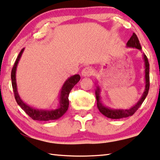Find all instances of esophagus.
Masks as SVG:
<instances>
[{"mask_svg": "<svg viewBox=\"0 0 160 160\" xmlns=\"http://www.w3.org/2000/svg\"><path fill=\"white\" fill-rule=\"evenodd\" d=\"M92 72H93V70H92V68H90V67H86V68H85L83 70H82V72H81V74H82V76H90L92 75Z\"/></svg>", "mask_w": 160, "mask_h": 160, "instance_id": "esophagus-1", "label": "esophagus"}]
</instances>
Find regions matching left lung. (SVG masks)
Segmentation results:
<instances>
[{
  "label": "left lung",
  "instance_id": "8db88e82",
  "mask_svg": "<svg viewBox=\"0 0 160 160\" xmlns=\"http://www.w3.org/2000/svg\"><path fill=\"white\" fill-rule=\"evenodd\" d=\"M126 46H127V47H133V48H137L139 50H142L141 44H140L139 39H138L137 36L136 35L135 33H133V34L129 40L126 43ZM143 56H144L145 65V82H146L145 90L144 92H143L141 98L139 99V101L137 102V104L134 105L131 108L126 109V110H123V109H113L109 108V107L104 106L101 101V95H100L101 90H100V88L98 86H97L96 90H95V96H96L97 100V107L100 112L105 116L112 119H118L126 118L128 117V116H132L138 110V108L141 106V105L144 102L145 98H146L149 89V64L147 56L144 54H143Z\"/></svg>",
  "mask_w": 160,
  "mask_h": 160
}]
</instances>
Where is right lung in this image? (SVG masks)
Masks as SVG:
<instances>
[{"mask_svg":"<svg viewBox=\"0 0 160 160\" xmlns=\"http://www.w3.org/2000/svg\"><path fill=\"white\" fill-rule=\"evenodd\" d=\"M24 50V48L21 49L19 53L17 59L14 63V65L11 70V81L12 87H13L14 96L15 99L19 106L27 113L28 116L32 118L33 120L36 121H49V120H56L62 117L64 114L68 111L69 107V94L72 89V88L79 82L80 80V76L79 75H75L71 76L67 80L64 85L62 87L60 91V96H59V106L56 109L53 110H40V109H36L28 106L25 103L19 96L18 92L17 91V85L16 81V71L17 68L19 59H20L22 53Z\"/></svg>","mask_w":160,"mask_h":160,"instance_id":"right-lung-1","label":"right lung"}]
</instances>
